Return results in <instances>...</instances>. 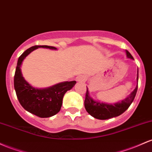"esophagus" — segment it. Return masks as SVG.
I'll return each instance as SVG.
<instances>
[{
	"instance_id": "34e87169",
	"label": "esophagus",
	"mask_w": 152,
	"mask_h": 152,
	"mask_svg": "<svg viewBox=\"0 0 152 152\" xmlns=\"http://www.w3.org/2000/svg\"><path fill=\"white\" fill-rule=\"evenodd\" d=\"M76 80H77L78 81H84L85 80H86V77L84 76H79L77 78H76Z\"/></svg>"
}]
</instances>
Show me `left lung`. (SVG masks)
Here are the masks:
<instances>
[{
	"label": "left lung",
	"mask_w": 152,
	"mask_h": 152,
	"mask_svg": "<svg viewBox=\"0 0 152 152\" xmlns=\"http://www.w3.org/2000/svg\"><path fill=\"white\" fill-rule=\"evenodd\" d=\"M126 55L128 58L133 60V56L128 50H126ZM138 80V70L137 73V81ZM138 85L131 94L119 102L115 103V104H107L104 102L95 101L91 96H89V92L86 87V97L84 100V107L86 110L89 115L94 117V118L99 120H107L110 118H114V117L119 116L120 115L123 114L126 110L129 107L131 103L133 102L136 92H137Z\"/></svg>",
	"instance_id": "obj_1"
}]
</instances>
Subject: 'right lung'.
Returning <instances> with one entry per match:
<instances>
[{
    "mask_svg": "<svg viewBox=\"0 0 152 152\" xmlns=\"http://www.w3.org/2000/svg\"><path fill=\"white\" fill-rule=\"evenodd\" d=\"M38 48L57 50L53 46L35 45L25 50L18 59L14 75V89L19 103L26 111L39 118H49L61 110L63 96L72 89L76 81H64L45 89L31 86L22 76L21 66L24 58Z\"/></svg>",
    "mask_w": 152,
    "mask_h": 152,
    "instance_id": "1",
    "label": "right lung"
}]
</instances>
